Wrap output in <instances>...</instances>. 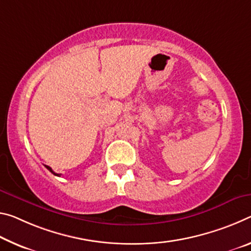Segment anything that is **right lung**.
I'll list each match as a JSON object with an SVG mask.
<instances>
[{"label":"right lung","instance_id":"1","mask_svg":"<svg viewBox=\"0 0 251 251\" xmlns=\"http://www.w3.org/2000/svg\"><path fill=\"white\" fill-rule=\"evenodd\" d=\"M46 166V168L48 169V170H49L50 171V172L51 173H52V174H54V176H60V174H58V173H55V172H53V171H52V169H51L50 168V166H48V165H45Z\"/></svg>","mask_w":251,"mask_h":251}]
</instances>
